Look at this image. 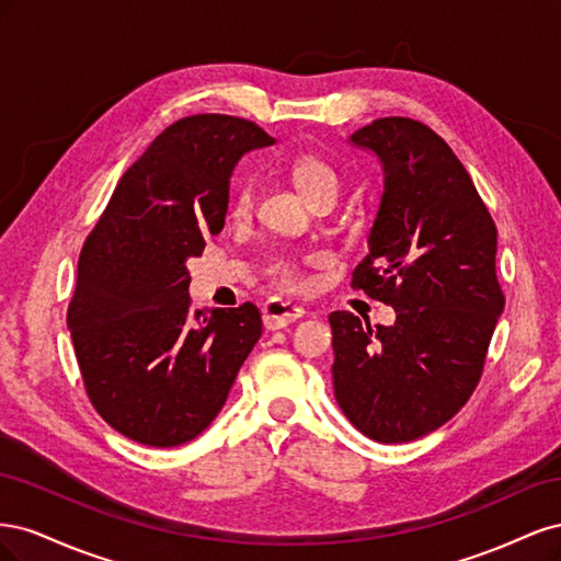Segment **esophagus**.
Listing matches in <instances>:
<instances>
[{"mask_svg": "<svg viewBox=\"0 0 561 561\" xmlns=\"http://www.w3.org/2000/svg\"><path fill=\"white\" fill-rule=\"evenodd\" d=\"M301 316H304L301 307H295V304L283 301V299H271L262 309L266 330H283L287 325H293V322H297Z\"/></svg>", "mask_w": 561, "mask_h": 561, "instance_id": "obj_1", "label": "esophagus"}]
</instances>
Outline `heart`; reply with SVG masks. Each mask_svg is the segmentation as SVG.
<instances>
[{
    "mask_svg": "<svg viewBox=\"0 0 561 561\" xmlns=\"http://www.w3.org/2000/svg\"><path fill=\"white\" fill-rule=\"evenodd\" d=\"M290 175L297 184V190L307 196L311 203L332 196L336 198L339 190H342V175L334 165H330L328 161H322L320 157H299L293 168H290ZM252 208V186L248 180L236 182L233 192H231V210L236 215H243ZM266 274L268 278L274 280L278 287H285V290H295L301 283L299 276V266L290 260L278 257L266 266Z\"/></svg>",
    "mask_w": 561,
    "mask_h": 561,
    "instance_id": "heart-1",
    "label": "heart"
}]
</instances>
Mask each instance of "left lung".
<instances>
[{"mask_svg": "<svg viewBox=\"0 0 561 561\" xmlns=\"http://www.w3.org/2000/svg\"><path fill=\"white\" fill-rule=\"evenodd\" d=\"M375 151L383 196L367 257L351 285L396 309L371 328L330 313L334 398L363 435L383 445L437 431L472 396L505 297L496 225L451 147L407 116L351 135Z\"/></svg>", "mask_w": 561, "mask_h": 561, "instance_id": "8db88e82", "label": "left lung"}]
</instances>
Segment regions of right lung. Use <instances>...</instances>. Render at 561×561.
<instances>
[{
	"label": "right lung",
	"instance_id": "1",
	"mask_svg": "<svg viewBox=\"0 0 561 561\" xmlns=\"http://www.w3.org/2000/svg\"><path fill=\"white\" fill-rule=\"evenodd\" d=\"M257 124L194 114L135 161L83 243L67 309L83 386L114 431L178 447L210 426L262 336L254 304L192 311L186 260L225 227L229 178Z\"/></svg>",
	"mask_w": 561,
	"mask_h": 561
}]
</instances>
